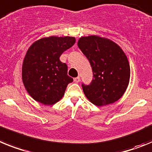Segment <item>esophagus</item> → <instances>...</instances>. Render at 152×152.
Wrapping results in <instances>:
<instances>
[{
	"mask_svg": "<svg viewBox=\"0 0 152 152\" xmlns=\"http://www.w3.org/2000/svg\"><path fill=\"white\" fill-rule=\"evenodd\" d=\"M80 76H78V77L74 78V82H75V83H80Z\"/></svg>",
	"mask_w": 152,
	"mask_h": 152,
	"instance_id": "34e87169",
	"label": "esophagus"
}]
</instances>
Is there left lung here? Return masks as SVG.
<instances>
[{
	"instance_id": "8db88e82",
	"label": "left lung",
	"mask_w": 152,
	"mask_h": 152,
	"mask_svg": "<svg viewBox=\"0 0 152 152\" xmlns=\"http://www.w3.org/2000/svg\"><path fill=\"white\" fill-rule=\"evenodd\" d=\"M77 44L93 72L90 85L82 84L86 98L98 106L118 101L130 80V66L122 48L113 40L96 35L82 37Z\"/></svg>"
}]
</instances>
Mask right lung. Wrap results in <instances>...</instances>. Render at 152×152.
I'll list each match as a JSON object with an SVG mask.
<instances>
[{
    "instance_id": "obj_1",
    "label": "right lung",
    "mask_w": 152,
    "mask_h": 152,
    "mask_svg": "<svg viewBox=\"0 0 152 152\" xmlns=\"http://www.w3.org/2000/svg\"><path fill=\"white\" fill-rule=\"evenodd\" d=\"M72 37H49L34 42L23 59L22 80L31 97L43 105H53L63 98L67 85L73 81L67 65L60 57L74 45Z\"/></svg>"
}]
</instances>
